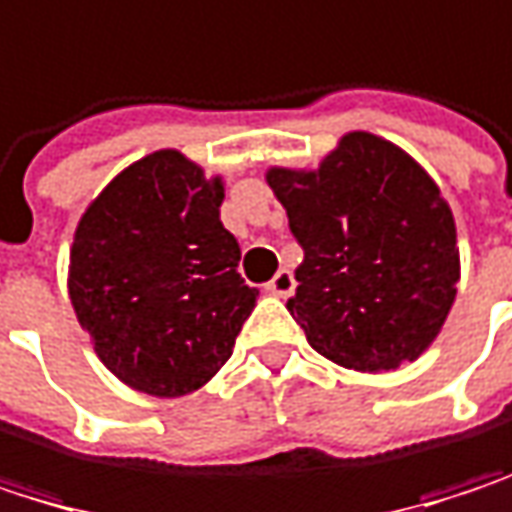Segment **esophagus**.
<instances>
[{
  "mask_svg": "<svg viewBox=\"0 0 512 512\" xmlns=\"http://www.w3.org/2000/svg\"><path fill=\"white\" fill-rule=\"evenodd\" d=\"M268 291H271V294H277V297H288V294L294 291V274L286 271V268H283V271H277V274H274V280L268 283Z\"/></svg>",
  "mask_w": 512,
  "mask_h": 512,
  "instance_id": "34e87169",
  "label": "esophagus"
}]
</instances>
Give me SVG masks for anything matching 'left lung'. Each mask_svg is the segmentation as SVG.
Returning a JSON list of instances; mask_svg holds the SVG:
<instances>
[{"instance_id": "8db88e82", "label": "left lung", "mask_w": 512, "mask_h": 512, "mask_svg": "<svg viewBox=\"0 0 512 512\" xmlns=\"http://www.w3.org/2000/svg\"><path fill=\"white\" fill-rule=\"evenodd\" d=\"M303 247L291 318L353 371L413 362L457 294V229L436 182L395 144L351 132L318 170H268Z\"/></svg>"}]
</instances>
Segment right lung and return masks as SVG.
I'll list each match as a JSON object with an SVG mask.
<instances>
[{"label":"right lung","instance_id":"right-lung-1","mask_svg":"<svg viewBox=\"0 0 512 512\" xmlns=\"http://www.w3.org/2000/svg\"><path fill=\"white\" fill-rule=\"evenodd\" d=\"M224 185L176 150L126 167L82 215L70 300L96 356L126 386L179 398L232 356L256 288L221 224Z\"/></svg>","mask_w":512,"mask_h":512}]
</instances>
